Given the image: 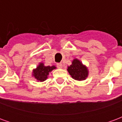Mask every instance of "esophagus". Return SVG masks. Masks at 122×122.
<instances>
[{"mask_svg":"<svg viewBox=\"0 0 122 122\" xmlns=\"http://www.w3.org/2000/svg\"><path fill=\"white\" fill-rule=\"evenodd\" d=\"M57 68H59V69H61L62 66H63V65H62L61 63H59L57 64Z\"/></svg>","mask_w":122,"mask_h":122,"instance_id":"34e87169","label":"esophagus"}]
</instances>
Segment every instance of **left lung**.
Returning <instances> with one entry per match:
<instances>
[{
	"instance_id": "8db88e82",
	"label": "left lung",
	"mask_w": 122,
	"mask_h": 122,
	"mask_svg": "<svg viewBox=\"0 0 122 122\" xmlns=\"http://www.w3.org/2000/svg\"><path fill=\"white\" fill-rule=\"evenodd\" d=\"M67 71L73 79L77 81H82L87 78L89 71L87 67L83 65L78 59H74L72 61V64L68 66Z\"/></svg>"
}]
</instances>
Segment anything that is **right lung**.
Returning <instances> with one entry per match:
<instances>
[{
  "label": "right lung",
  "mask_w": 122,
  "mask_h": 122,
  "mask_svg": "<svg viewBox=\"0 0 122 122\" xmlns=\"http://www.w3.org/2000/svg\"><path fill=\"white\" fill-rule=\"evenodd\" d=\"M56 69V66L54 65L45 66L43 63H40L36 69L32 70V76L36 79L37 82H44L48 78L49 73Z\"/></svg>",
  "instance_id": "right-lung-1"
}]
</instances>
